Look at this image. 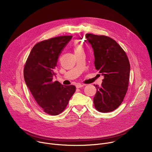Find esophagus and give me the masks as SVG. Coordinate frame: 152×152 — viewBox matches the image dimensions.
I'll use <instances>...</instances> for the list:
<instances>
[{
	"label": "esophagus",
	"instance_id": "1",
	"mask_svg": "<svg viewBox=\"0 0 152 152\" xmlns=\"http://www.w3.org/2000/svg\"><path fill=\"white\" fill-rule=\"evenodd\" d=\"M84 85H82V84H80V83H77L76 85V88H80L81 87H82V86H83Z\"/></svg>",
	"mask_w": 152,
	"mask_h": 152
}]
</instances>
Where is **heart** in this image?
<instances>
[{"label": "heart", "mask_w": 152, "mask_h": 152, "mask_svg": "<svg viewBox=\"0 0 152 152\" xmlns=\"http://www.w3.org/2000/svg\"><path fill=\"white\" fill-rule=\"evenodd\" d=\"M73 49L76 55H77L81 52H83V48L77 41H75L72 45Z\"/></svg>", "instance_id": "b5f03b06"}]
</instances>
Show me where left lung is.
<instances>
[{
    "label": "left lung",
    "instance_id": "obj_1",
    "mask_svg": "<svg viewBox=\"0 0 152 152\" xmlns=\"http://www.w3.org/2000/svg\"><path fill=\"white\" fill-rule=\"evenodd\" d=\"M95 58L96 69L104 76L93 99L96 109L101 113L114 111L121 104L128 89L130 63L126 52L113 38L86 34Z\"/></svg>",
    "mask_w": 152,
    "mask_h": 152
}]
</instances>
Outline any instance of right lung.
I'll use <instances>...</instances> for the list:
<instances>
[{
    "label": "right lung",
    "instance_id": "add662e5",
    "mask_svg": "<svg viewBox=\"0 0 152 152\" xmlns=\"http://www.w3.org/2000/svg\"><path fill=\"white\" fill-rule=\"evenodd\" d=\"M72 38L59 36L37 43L24 67L25 80L35 100L51 115L63 112L76 91L74 85L64 86L52 80L59 56Z\"/></svg>",
    "mask_w": 152,
    "mask_h": 152
}]
</instances>
